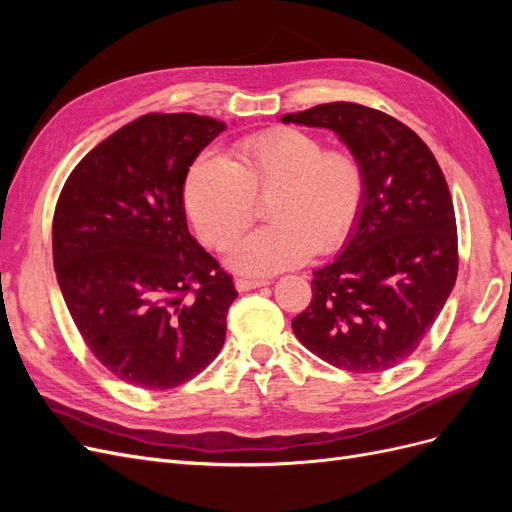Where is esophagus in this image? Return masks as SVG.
Here are the masks:
<instances>
[{
	"label": "esophagus",
	"mask_w": 512,
	"mask_h": 512,
	"mask_svg": "<svg viewBox=\"0 0 512 512\" xmlns=\"http://www.w3.org/2000/svg\"><path fill=\"white\" fill-rule=\"evenodd\" d=\"M267 284H269L267 280H247V277H239V280L235 282V286H237V290H239V292L254 290V288H262V286H267Z\"/></svg>",
	"instance_id": "34e87169"
}]
</instances>
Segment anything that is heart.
<instances>
[{"instance_id": "obj_1", "label": "heart", "mask_w": 512, "mask_h": 512, "mask_svg": "<svg viewBox=\"0 0 512 512\" xmlns=\"http://www.w3.org/2000/svg\"><path fill=\"white\" fill-rule=\"evenodd\" d=\"M367 196L361 160L346 149H324L299 128L247 136L226 162L200 153L183 181V205L198 237L226 250L267 203L269 226L241 239L228 262L241 273L271 275L312 256L337 252L359 222Z\"/></svg>"}]
</instances>
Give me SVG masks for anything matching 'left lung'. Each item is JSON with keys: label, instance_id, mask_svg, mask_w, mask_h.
Listing matches in <instances>:
<instances>
[{"label": "left lung", "instance_id": "1", "mask_svg": "<svg viewBox=\"0 0 512 512\" xmlns=\"http://www.w3.org/2000/svg\"><path fill=\"white\" fill-rule=\"evenodd\" d=\"M329 128L361 160L363 213L346 250L314 271L292 320L299 342L352 374H380L423 342L459 271L457 222L442 168L423 138L376 108L331 102L282 117Z\"/></svg>", "mask_w": 512, "mask_h": 512}]
</instances>
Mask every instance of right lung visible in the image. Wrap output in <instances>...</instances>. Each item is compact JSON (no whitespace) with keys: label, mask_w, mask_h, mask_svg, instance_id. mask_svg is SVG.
Listing matches in <instances>:
<instances>
[{"label":"right lung","mask_w":512,"mask_h":512,"mask_svg":"<svg viewBox=\"0 0 512 512\" xmlns=\"http://www.w3.org/2000/svg\"><path fill=\"white\" fill-rule=\"evenodd\" d=\"M226 123L147 113L74 166L53 215V265L91 354L123 382L166 391L224 346L232 275L190 235L183 181Z\"/></svg>","instance_id":"obj_1"}]
</instances>
